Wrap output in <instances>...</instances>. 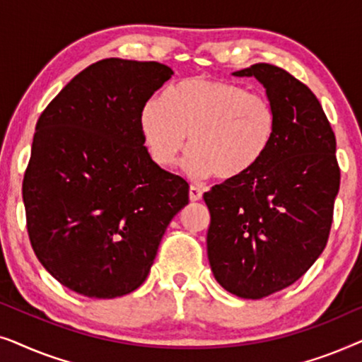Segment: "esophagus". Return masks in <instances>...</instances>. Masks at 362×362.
<instances>
[{
    "mask_svg": "<svg viewBox=\"0 0 362 362\" xmlns=\"http://www.w3.org/2000/svg\"><path fill=\"white\" fill-rule=\"evenodd\" d=\"M201 197H202V189H201V187L191 186L189 187V199L194 202V201H199Z\"/></svg>",
    "mask_w": 362,
    "mask_h": 362,
    "instance_id": "esophagus-1",
    "label": "esophagus"
}]
</instances>
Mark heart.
<instances>
[{
	"instance_id": "b5f03b06",
	"label": "heart",
	"mask_w": 362,
	"mask_h": 362,
	"mask_svg": "<svg viewBox=\"0 0 362 362\" xmlns=\"http://www.w3.org/2000/svg\"><path fill=\"white\" fill-rule=\"evenodd\" d=\"M276 112L260 92L209 77H191L151 97L140 110V132L153 161L170 168L185 150L192 176L237 180L262 160L275 136Z\"/></svg>"
}]
</instances>
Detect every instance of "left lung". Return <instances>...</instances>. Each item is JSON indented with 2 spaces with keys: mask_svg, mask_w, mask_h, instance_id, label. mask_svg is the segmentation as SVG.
<instances>
[{
  "mask_svg": "<svg viewBox=\"0 0 362 362\" xmlns=\"http://www.w3.org/2000/svg\"><path fill=\"white\" fill-rule=\"evenodd\" d=\"M234 76L264 83L276 128L249 173L204 192L207 257L227 291L260 300L295 284L325 250L341 171L333 128L303 82L265 62Z\"/></svg>",
  "mask_w": 362,
  "mask_h": 362,
  "instance_id": "1",
  "label": "left lung"
}]
</instances>
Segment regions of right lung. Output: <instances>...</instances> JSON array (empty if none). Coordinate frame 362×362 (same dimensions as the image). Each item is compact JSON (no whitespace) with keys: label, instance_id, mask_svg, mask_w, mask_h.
Wrapping results in <instances>:
<instances>
[{"label":"right lung","instance_id":"right-lung-1","mask_svg":"<svg viewBox=\"0 0 362 362\" xmlns=\"http://www.w3.org/2000/svg\"><path fill=\"white\" fill-rule=\"evenodd\" d=\"M173 71L102 59L44 108L24 171L33 250L44 269L88 298H117L146 280L189 185L151 160L140 110Z\"/></svg>","mask_w":362,"mask_h":362}]
</instances>
